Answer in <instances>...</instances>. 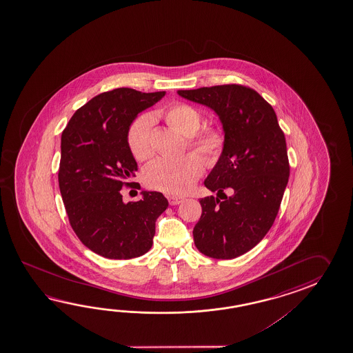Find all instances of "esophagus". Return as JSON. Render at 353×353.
<instances>
[{
    "instance_id": "34e87169",
    "label": "esophagus",
    "mask_w": 353,
    "mask_h": 353,
    "mask_svg": "<svg viewBox=\"0 0 353 353\" xmlns=\"http://www.w3.org/2000/svg\"><path fill=\"white\" fill-rule=\"evenodd\" d=\"M168 201H169V204H170V205H176V204H179V203L183 202V201H184V198H181V196H175V195H170V196H168Z\"/></svg>"
}]
</instances>
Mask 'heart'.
Here are the masks:
<instances>
[{"mask_svg":"<svg viewBox=\"0 0 353 353\" xmlns=\"http://www.w3.org/2000/svg\"><path fill=\"white\" fill-rule=\"evenodd\" d=\"M169 126L187 135L188 146L207 161H216L225 146V136L217 128L196 132L202 125V114L187 103H173L161 111ZM152 116L143 113L131 122L128 130V146L136 161L143 163L152 157L151 126ZM203 163L194 155L178 159H157L143 172L148 187L166 194H184L202 175Z\"/></svg>","mask_w":353,"mask_h":353,"instance_id":"b5f03b06","label":"heart"}]
</instances>
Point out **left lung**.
I'll list each match as a JSON object with an SVG mask.
<instances>
[{
  "mask_svg": "<svg viewBox=\"0 0 353 353\" xmlns=\"http://www.w3.org/2000/svg\"><path fill=\"white\" fill-rule=\"evenodd\" d=\"M178 93L214 110L225 130L222 155L204 181L218 196L223 195V201L213 195L199 201L202 216L193 230L195 246L212 259L239 257L263 240L278 216L290 174L285 136L270 103L246 85Z\"/></svg>",
  "mask_w": 353,
  "mask_h": 353,
  "instance_id": "1",
  "label": "left lung"
}]
</instances>
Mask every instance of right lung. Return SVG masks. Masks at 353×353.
Masks as SVG:
<instances>
[{"instance_id":"1","label":"right lung","mask_w":353,"mask_h":353,"mask_svg":"<svg viewBox=\"0 0 353 353\" xmlns=\"http://www.w3.org/2000/svg\"><path fill=\"white\" fill-rule=\"evenodd\" d=\"M165 92L116 88L92 98L75 111L61 134L60 194L69 223L85 248L112 260H128L152 246L157 218L169 203L159 192H143L123 203L121 189L137 164L128 146V130L137 113L155 105Z\"/></svg>"}]
</instances>
